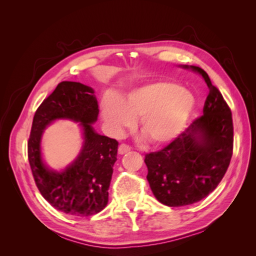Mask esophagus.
Wrapping results in <instances>:
<instances>
[{
  "instance_id": "esophagus-1",
  "label": "esophagus",
  "mask_w": 256,
  "mask_h": 256,
  "mask_svg": "<svg viewBox=\"0 0 256 256\" xmlns=\"http://www.w3.org/2000/svg\"><path fill=\"white\" fill-rule=\"evenodd\" d=\"M128 151H131V148H130L128 146H126V144H120V146H118V154H128Z\"/></svg>"
}]
</instances>
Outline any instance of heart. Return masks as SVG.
I'll return each instance as SVG.
<instances>
[{
  "mask_svg": "<svg viewBox=\"0 0 256 256\" xmlns=\"http://www.w3.org/2000/svg\"><path fill=\"white\" fill-rule=\"evenodd\" d=\"M196 107L192 94L175 82L158 81L123 94L107 96L102 118L114 133H122L138 118V132L151 146H162L180 136Z\"/></svg>",
  "mask_w": 256,
  "mask_h": 256,
  "instance_id": "obj_1",
  "label": "heart"
}]
</instances>
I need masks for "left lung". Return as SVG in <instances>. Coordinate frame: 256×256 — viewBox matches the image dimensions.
I'll return each instance as SVG.
<instances>
[{
	"label": "left lung",
	"instance_id": "obj_1",
	"mask_svg": "<svg viewBox=\"0 0 256 256\" xmlns=\"http://www.w3.org/2000/svg\"><path fill=\"white\" fill-rule=\"evenodd\" d=\"M180 68L200 74L209 94L201 118L166 148L144 158L150 188L168 206L193 204L209 196L226 174L232 154V112L222 94L201 68Z\"/></svg>",
	"mask_w": 256,
	"mask_h": 256
}]
</instances>
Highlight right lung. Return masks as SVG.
Masks as SVG:
<instances>
[{
    "label": "right lung",
    "instance_id": "right-lung-1",
    "mask_svg": "<svg viewBox=\"0 0 256 256\" xmlns=\"http://www.w3.org/2000/svg\"><path fill=\"white\" fill-rule=\"evenodd\" d=\"M98 114V100L92 86L63 81L42 102L34 116L28 142L34 178L45 200L64 214L92 216L108 203L118 142L94 131L92 124L97 122ZM60 119L80 123L82 146L76 159L58 171L44 162L41 138L44 128Z\"/></svg>",
    "mask_w": 256,
    "mask_h": 256
}]
</instances>
